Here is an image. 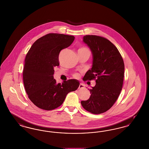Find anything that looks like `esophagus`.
Returning <instances> with one entry per match:
<instances>
[{
  "label": "esophagus",
  "instance_id": "1",
  "mask_svg": "<svg viewBox=\"0 0 149 149\" xmlns=\"http://www.w3.org/2000/svg\"><path fill=\"white\" fill-rule=\"evenodd\" d=\"M85 87L84 84H80L79 85V88H83Z\"/></svg>",
  "mask_w": 149,
  "mask_h": 149
}]
</instances>
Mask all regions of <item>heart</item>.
I'll return each instance as SVG.
<instances>
[{
  "instance_id": "1",
  "label": "heart",
  "mask_w": 149,
  "mask_h": 149,
  "mask_svg": "<svg viewBox=\"0 0 149 149\" xmlns=\"http://www.w3.org/2000/svg\"><path fill=\"white\" fill-rule=\"evenodd\" d=\"M81 49H87V48L83 47V48H81ZM74 77H77L78 76V74H75L74 75Z\"/></svg>"
}]
</instances>
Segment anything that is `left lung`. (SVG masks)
<instances>
[{"instance_id": "obj_1", "label": "left lung", "mask_w": 149, "mask_h": 149, "mask_svg": "<svg viewBox=\"0 0 149 149\" xmlns=\"http://www.w3.org/2000/svg\"><path fill=\"white\" fill-rule=\"evenodd\" d=\"M83 42L91 49L93 62L91 70L83 80H96L90 89L91 96L81 102L85 110L100 114L109 110L116 101L123 88L125 65L123 59L116 46L104 37L87 35Z\"/></svg>"}]
</instances>
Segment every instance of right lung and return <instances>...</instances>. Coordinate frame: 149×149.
<instances>
[{
	"mask_svg": "<svg viewBox=\"0 0 149 149\" xmlns=\"http://www.w3.org/2000/svg\"><path fill=\"white\" fill-rule=\"evenodd\" d=\"M74 39L73 36L49 33L37 39L26 55L23 72L25 90L30 100L41 109L57 108L69 92L79 87L77 79L57 84L53 77L54 67L59 65V53Z\"/></svg>",
	"mask_w": 149,
	"mask_h": 149,
	"instance_id": "obj_1",
	"label": "right lung"
}]
</instances>
